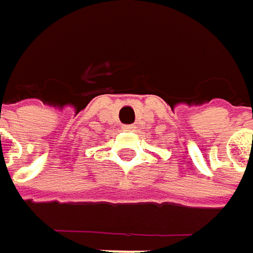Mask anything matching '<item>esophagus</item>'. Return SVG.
<instances>
[{"label": "esophagus", "mask_w": 253, "mask_h": 253, "mask_svg": "<svg viewBox=\"0 0 253 253\" xmlns=\"http://www.w3.org/2000/svg\"><path fill=\"white\" fill-rule=\"evenodd\" d=\"M133 128H134L133 125H126V126H123V130H125V131H133Z\"/></svg>", "instance_id": "obj_1"}]
</instances>
